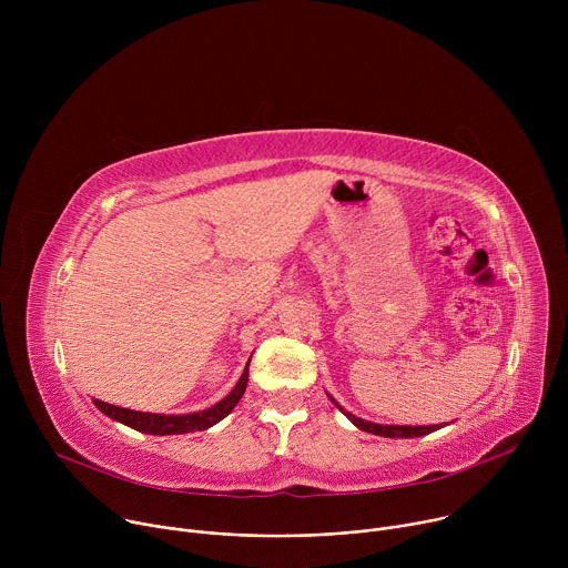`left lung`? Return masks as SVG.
<instances>
[{
	"label": "left lung",
	"instance_id": "8db88e82",
	"mask_svg": "<svg viewBox=\"0 0 568 568\" xmlns=\"http://www.w3.org/2000/svg\"><path fill=\"white\" fill-rule=\"evenodd\" d=\"M333 399V397H331ZM335 402V399H333ZM337 404V402H335ZM339 407V404H337ZM342 409V407H339ZM344 412V409H342ZM344 416L355 425L359 427L362 432L366 434H375V436H384V438H416V436H427L432 432L438 429V425H432V427H407V425H375V423H366L362 418H355L353 414L344 412Z\"/></svg>",
	"mask_w": 568,
	"mask_h": 568
}]
</instances>
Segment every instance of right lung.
<instances>
[{
	"mask_svg": "<svg viewBox=\"0 0 568 568\" xmlns=\"http://www.w3.org/2000/svg\"><path fill=\"white\" fill-rule=\"evenodd\" d=\"M252 362V357H250ZM247 377H250V364L242 371L235 388L220 399L215 407L197 412V414H186V416H159V414H143V412H132V409H123V407H114V404H108L103 399H94L97 407L110 416L112 420H119L136 432L143 434H154V436H171V434H189V432H204L209 427H213L215 423H220L222 418H226L233 407L237 404V399L242 397L247 388Z\"/></svg>",
	"mask_w": 568,
	"mask_h": 568,
	"instance_id": "add662e5",
	"label": "right lung"
}]
</instances>
